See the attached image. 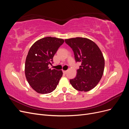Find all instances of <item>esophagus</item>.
<instances>
[{
	"label": "esophagus",
	"mask_w": 129,
	"mask_h": 129,
	"mask_svg": "<svg viewBox=\"0 0 129 129\" xmlns=\"http://www.w3.org/2000/svg\"><path fill=\"white\" fill-rule=\"evenodd\" d=\"M63 73L64 74H66V73H67V71H63Z\"/></svg>",
	"instance_id": "34e87169"
}]
</instances>
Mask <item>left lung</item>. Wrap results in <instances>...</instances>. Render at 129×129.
Returning <instances> with one entry per match:
<instances>
[{"instance_id":"1","label":"left lung","mask_w":129,"mask_h":129,"mask_svg":"<svg viewBox=\"0 0 129 129\" xmlns=\"http://www.w3.org/2000/svg\"><path fill=\"white\" fill-rule=\"evenodd\" d=\"M65 42L72 48L76 62L81 63L76 77L70 80V83L77 90H90L103 74L105 62L102 52L94 42L87 38H71Z\"/></svg>"}]
</instances>
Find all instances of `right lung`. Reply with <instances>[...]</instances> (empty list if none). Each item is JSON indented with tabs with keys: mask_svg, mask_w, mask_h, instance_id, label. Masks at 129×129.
I'll list each match as a JSON object with an SVG mask.
<instances>
[{
	"mask_svg": "<svg viewBox=\"0 0 129 129\" xmlns=\"http://www.w3.org/2000/svg\"><path fill=\"white\" fill-rule=\"evenodd\" d=\"M64 40L46 37L38 40L31 46L27 54L25 66L26 79L35 91L39 93L52 92L62 76V71L51 69L53 58Z\"/></svg>",
	"mask_w": 129,
	"mask_h": 129,
	"instance_id": "add662e5",
	"label": "right lung"
}]
</instances>
